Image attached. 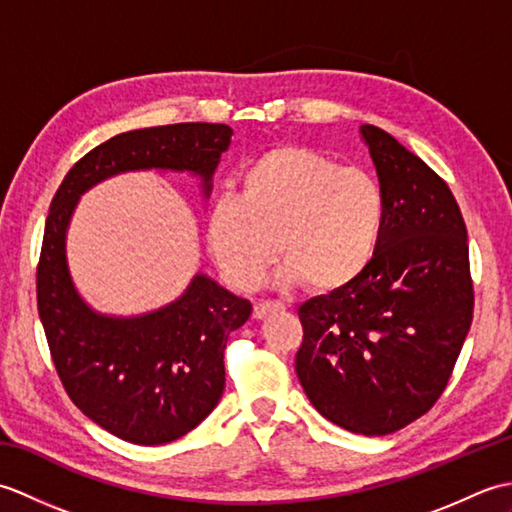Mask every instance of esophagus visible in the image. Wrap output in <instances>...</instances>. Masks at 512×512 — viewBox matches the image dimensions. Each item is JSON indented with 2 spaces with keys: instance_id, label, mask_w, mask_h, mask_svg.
Returning a JSON list of instances; mask_svg holds the SVG:
<instances>
[{
  "instance_id": "34e87169",
  "label": "esophagus",
  "mask_w": 512,
  "mask_h": 512,
  "mask_svg": "<svg viewBox=\"0 0 512 512\" xmlns=\"http://www.w3.org/2000/svg\"><path fill=\"white\" fill-rule=\"evenodd\" d=\"M281 310H286V306L281 301H259V303H255V310H253V317L255 319H264L266 314H270V312H281Z\"/></svg>"
}]
</instances>
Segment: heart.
Masks as SVG:
<instances>
[{"instance_id":"heart-1","label":"heart","mask_w":512,"mask_h":512,"mask_svg":"<svg viewBox=\"0 0 512 512\" xmlns=\"http://www.w3.org/2000/svg\"><path fill=\"white\" fill-rule=\"evenodd\" d=\"M387 200L380 182L317 149L264 151L206 215V244L224 277L255 286L277 253V281L332 292L361 279L383 244Z\"/></svg>"}]
</instances>
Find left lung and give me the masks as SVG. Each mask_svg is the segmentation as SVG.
I'll use <instances>...</instances> for the list:
<instances>
[{"label": "left lung", "instance_id": "8db88e82", "mask_svg": "<svg viewBox=\"0 0 512 512\" xmlns=\"http://www.w3.org/2000/svg\"><path fill=\"white\" fill-rule=\"evenodd\" d=\"M361 136L387 200L374 264L299 308V383L323 418L387 436L447 387L473 321L466 224L436 171L374 125Z\"/></svg>", "mask_w": 512, "mask_h": 512}]
</instances>
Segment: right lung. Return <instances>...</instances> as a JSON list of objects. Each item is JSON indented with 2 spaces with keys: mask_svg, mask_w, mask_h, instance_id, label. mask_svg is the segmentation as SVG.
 <instances>
[{
  "mask_svg": "<svg viewBox=\"0 0 512 512\" xmlns=\"http://www.w3.org/2000/svg\"><path fill=\"white\" fill-rule=\"evenodd\" d=\"M233 129L178 123L118 134L85 154L50 204L37 266V308L70 400L112 436L143 447L182 438L222 398L228 334L253 306L202 273L182 295L136 317L90 308L76 290L65 237L81 195L127 171H178L200 178L204 198Z\"/></svg>",
  "mask_w": 512,
  "mask_h": 512,
  "instance_id": "1",
  "label": "right lung"
}]
</instances>
